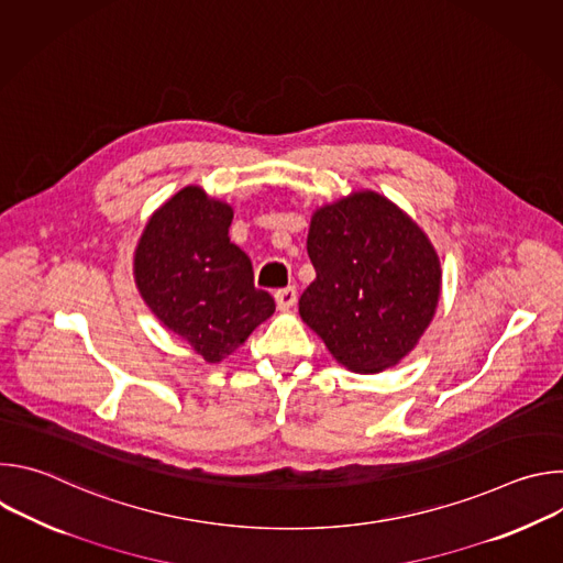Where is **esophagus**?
Returning a JSON list of instances; mask_svg holds the SVG:
<instances>
[{
    "mask_svg": "<svg viewBox=\"0 0 563 563\" xmlns=\"http://www.w3.org/2000/svg\"><path fill=\"white\" fill-rule=\"evenodd\" d=\"M296 298H298L296 287H285L276 291V305L280 311H289L296 305Z\"/></svg>",
    "mask_w": 563,
    "mask_h": 563,
    "instance_id": "34e87169",
    "label": "esophagus"
}]
</instances>
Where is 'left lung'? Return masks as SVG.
<instances>
[{"instance_id": "obj_1", "label": "left lung", "mask_w": 563, "mask_h": 563, "mask_svg": "<svg viewBox=\"0 0 563 563\" xmlns=\"http://www.w3.org/2000/svg\"><path fill=\"white\" fill-rule=\"evenodd\" d=\"M307 254L316 278L298 311L343 367L376 374L417 347L443 269L410 213L372 189L352 191L311 213Z\"/></svg>"}]
</instances>
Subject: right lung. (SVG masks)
<instances>
[{
	"instance_id": "1",
	"label": "right lung",
	"mask_w": 563,
	"mask_h": 563,
	"mask_svg": "<svg viewBox=\"0 0 563 563\" xmlns=\"http://www.w3.org/2000/svg\"><path fill=\"white\" fill-rule=\"evenodd\" d=\"M233 207L189 185L146 220L133 254L135 287L169 332L220 363L274 313L252 261L229 243Z\"/></svg>"
}]
</instances>
